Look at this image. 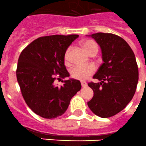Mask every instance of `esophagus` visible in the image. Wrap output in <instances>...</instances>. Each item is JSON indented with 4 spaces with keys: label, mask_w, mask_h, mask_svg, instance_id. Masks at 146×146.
<instances>
[{
    "label": "esophagus",
    "mask_w": 146,
    "mask_h": 146,
    "mask_svg": "<svg viewBox=\"0 0 146 146\" xmlns=\"http://www.w3.org/2000/svg\"><path fill=\"white\" fill-rule=\"evenodd\" d=\"M81 84H82V87L87 86V82H84V81H82V82H81Z\"/></svg>",
    "instance_id": "esophagus-1"
}]
</instances>
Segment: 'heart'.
<instances>
[{"mask_svg": "<svg viewBox=\"0 0 146 146\" xmlns=\"http://www.w3.org/2000/svg\"><path fill=\"white\" fill-rule=\"evenodd\" d=\"M83 46L86 50L87 52L90 54L92 52L98 51V44L93 40H86L82 42ZM69 52L70 48L67 50L64 54V62L65 63L68 62L69 60ZM96 68L93 64H88V65H82V64H76L72 67L70 70V76L73 78L79 80H84L94 73Z\"/></svg>", "mask_w": 146, "mask_h": 146, "instance_id": "heart-1", "label": "heart"}]
</instances>
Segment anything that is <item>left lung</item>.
<instances>
[{"label":"left lung","mask_w":146,"mask_h":146,"mask_svg":"<svg viewBox=\"0 0 146 146\" xmlns=\"http://www.w3.org/2000/svg\"><path fill=\"white\" fill-rule=\"evenodd\" d=\"M90 36L100 45L103 63L94 76L100 82L88 84L94 90L88 105L94 113L108 118L122 111L132 100L139 79L137 64L122 38L103 33Z\"/></svg>","instance_id":"8db88e82"}]
</instances>
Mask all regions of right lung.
<instances>
[{"instance_id": "right-lung-1", "label": "right lung", "mask_w": 146, "mask_h": 146, "mask_svg": "<svg viewBox=\"0 0 146 146\" xmlns=\"http://www.w3.org/2000/svg\"><path fill=\"white\" fill-rule=\"evenodd\" d=\"M78 35H54L35 39L23 50L18 61L16 76L22 96L35 113L45 119L62 116L74 95L82 88L79 80L56 79L70 76L64 65L67 47ZM56 75H58L57 78Z\"/></svg>"}]
</instances>
